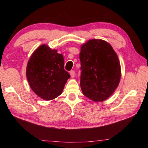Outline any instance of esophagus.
<instances>
[{"label":"esophagus","mask_w":148,"mask_h":148,"mask_svg":"<svg viewBox=\"0 0 148 148\" xmlns=\"http://www.w3.org/2000/svg\"><path fill=\"white\" fill-rule=\"evenodd\" d=\"M70 74H71V76L72 77H74L75 76V71H71L70 72Z\"/></svg>","instance_id":"esophagus-1"}]
</instances>
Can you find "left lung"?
Wrapping results in <instances>:
<instances>
[{
    "label": "left lung",
    "instance_id": "left-lung-1",
    "mask_svg": "<svg viewBox=\"0 0 148 148\" xmlns=\"http://www.w3.org/2000/svg\"><path fill=\"white\" fill-rule=\"evenodd\" d=\"M79 59L83 94L95 102L108 99L121 78L118 57L111 45L102 40H89L81 46Z\"/></svg>",
    "mask_w": 148,
    "mask_h": 148
}]
</instances>
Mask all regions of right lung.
Wrapping results in <instances>:
<instances>
[{
	"label": "right lung",
	"instance_id": "1",
	"mask_svg": "<svg viewBox=\"0 0 148 148\" xmlns=\"http://www.w3.org/2000/svg\"><path fill=\"white\" fill-rule=\"evenodd\" d=\"M26 76L32 91L46 101L59 96L71 77L64 69L62 55L46 44L38 47L30 57Z\"/></svg>",
	"mask_w": 148,
	"mask_h": 148
}]
</instances>
